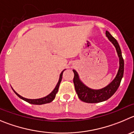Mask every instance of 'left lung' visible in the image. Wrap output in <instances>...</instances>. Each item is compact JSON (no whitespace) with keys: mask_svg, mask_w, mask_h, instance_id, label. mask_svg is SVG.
Returning <instances> with one entry per match:
<instances>
[{"mask_svg":"<svg viewBox=\"0 0 134 134\" xmlns=\"http://www.w3.org/2000/svg\"><path fill=\"white\" fill-rule=\"evenodd\" d=\"M106 35L110 42H112L114 45L119 57L120 67L118 70V74L114 78V80L108 85L107 87L101 89V90H91L87 86H85L81 81L77 73L76 70H73L74 77V84L75 86V90L78 95L79 99L82 101L88 103H96L104 101L114 95V93L116 91L120 84L121 80L124 74V59L122 58V52H121L120 47L118 44V42L114 39L109 31H106Z\"/></svg>","mask_w":134,"mask_h":134,"instance_id":"left-lung-1","label":"left lung"}]
</instances>
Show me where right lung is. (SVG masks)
I'll return each mask as SVG.
<instances>
[{
	"mask_svg": "<svg viewBox=\"0 0 134 134\" xmlns=\"http://www.w3.org/2000/svg\"><path fill=\"white\" fill-rule=\"evenodd\" d=\"M64 70H63L62 72H61L60 75V78H59V80H58V83H57V86L55 87V88L54 89V90H53V91H52V92L49 95H48L47 96L44 97H43V98H41V99H26V98L23 97H21V95H20L19 94H18L17 93H16V91H15L14 90H13V91H14L15 93H16V95H17L20 98V99H23L24 100H25V101L27 102V103H30V104H46V103H51V102L53 101V100H54V98H55L56 94H57V92H58V87H59L60 83L61 80H62V74H63L64 71Z\"/></svg>",
	"mask_w": 134,
	"mask_h": 134,
	"instance_id": "1",
	"label": "right lung"
}]
</instances>
